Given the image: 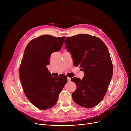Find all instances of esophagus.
Listing matches in <instances>:
<instances>
[{
  "label": "esophagus",
  "mask_w": 131,
  "mask_h": 131,
  "mask_svg": "<svg viewBox=\"0 0 131 131\" xmlns=\"http://www.w3.org/2000/svg\"><path fill=\"white\" fill-rule=\"evenodd\" d=\"M67 81H68V82L71 81V78H69V77L67 78Z\"/></svg>",
  "instance_id": "34e87169"
}]
</instances>
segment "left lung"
Returning a JSON list of instances; mask_svg holds the SVG:
<instances>
[{
	"label": "left lung",
	"mask_w": 131,
	"mask_h": 131,
	"mask_svg": "<svg viewBox=\"0 0 131 131\" xmlns=\"http://www.w3.org/2000/svg\"><path fill=\"white\" fill-rule=\"evenodd\" d=\"M64 42L74 65L81 67L85 73L82 80L71 79L77 85L73 99L81 107H95L105 97L113 75L108 48L100 38L87 34L67 37Z\"/></svg>",
	"instance_id": "left-lung-1"
}]
</instances>
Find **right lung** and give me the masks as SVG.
I'll use <instances>...</instances> for the list:
<instances>
[{
	"mask_svg": "<svg viewBox=\"0 0 131 131\" xmlns=\"http://www.w3.org/2000/svg\"><path fill=\"white\" fill-rule=\"evenodd\" d=\"M65 37L42 35L26 46L19 67V78L26 97L37 108L46 110L56 105L67 83L65 75L54 78L47 68L52 53L59 51Z\"/></svg>",
	"mask_w": 131,
	"mask_h": 131,
	"instance_id": "obj_1",
	"label": "right lung"
}]
</instances>
